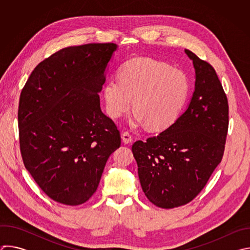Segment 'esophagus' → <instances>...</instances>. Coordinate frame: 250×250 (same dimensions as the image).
<instances>
[{
  "label": "esophagus",
  "instance_id": "obj_1",
  "mask_svg": "<svg viewBox=\"0 0 250 250\" xmlns=\"http://www.w3.org/2000/svg\"><path fill=\"white\" fill-rule=\"evenodd\" d=\"M122 139H123V141L125 142V144H130L131 140H132V137H131L129 132L125 131V132L122 133Z\"/></svg>",
  "mask_w": 250,
  "mask_h": 250
}]
</instances>
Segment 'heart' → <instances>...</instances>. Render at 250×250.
<instances>
[{
	"label": "heart",
	"instance_id": "obj_1",
	"mask_svg": "<svg viewBox=\"0 0 250 250\" xmlns=\"http://www.w3.org/2000/svg\"><path fill=\"white\" fill-rule=\"evenodd\" d=\"M189 91V79L182 70L136 57L122 65L119 80L106 81L102 94L105 112L112 119L120 118L132 104L135 123H145L150 130H164L179 118Z\"/></svg>",
	"mask_w": 250,
	"mask_h": 250
}]
</instances>
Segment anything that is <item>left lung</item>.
Here are the masks:
<instances>
[{
    "mask_svg": "<svg viewBox=\"0 0 250 250\" xmlns=\"http://www.w3.org/2000/svg\"><path fill=\"white\" fill-rule=\"evenodd\" d=\"M195 69L186 111L158 135L135 141L131 150L142 191L155 206L191 202L221 163L229 127L228 99L215 69L185 49Z\"/></svg>",
    "mask_w": 250,
    "mask_h": 250,
    "instance_id": "1",
    "label": "left lung"
}]
</instances>
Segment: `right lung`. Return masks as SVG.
Instances as JSON below:
<instances>
[{
    "mask_svg": "<svg viewBox=\"0 0 250 250\" xmlns=\"http://www.w3.org/2000/svg\"><path fill=\"white\" fill-rule=\"evenodd\" d=\"M117 49L116 43L62 48L34 68L21 93L22 161L55 202H87L121 146L120 131L102 112L99 96Z\"/></svg>",
    "mask_w": 250,
    "mask_h": 250,
    "instance_id": "1",
    "label": "right lung"
}]
</instances>
